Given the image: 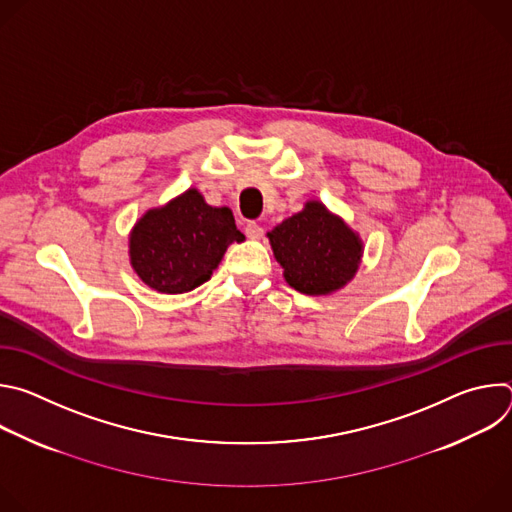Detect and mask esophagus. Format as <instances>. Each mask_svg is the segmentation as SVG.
<instances>
[{"label":"esophagus","mask_w":512,"mask_h":512,"mask_svg":"<svg viewBox=\"0 0 512 512\" xmlns=\"http://www.w3.org/2000/svg\"><path fill=\"white\" fill-rule=\"evenodd\" d=\"M245 233H247L249 239H261L263 237V227H259L257 223H249L245 227Z\"/></svg>","instance_id":"obj_1"}]
</instances>
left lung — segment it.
I'll use <instances>...</instances> for the list:
<instances>
[{
    "label": "left lung",
    "instance_id": "left-lung-1",
    "mask_svg": "<svg viewBox=\"0 0 512 512\" xmlns=\"http://www.w3.org/2000/svg\"><path fill=\"white\" fill-rule=\"evenodd\" d=\"M267 239L287 285L306 296H328L350 283L364 251L360 235L320 200H308Z\"/></svg>",
    "mask_w": 512,
    "mask_h": 512
}]
</instances>
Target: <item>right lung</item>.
I'll return each instance as SVG.
<instances>
[{
    "label": "right lung",
    "instance_id": "right-lung-1",
    "mask_svg": "<svg viewBox=\"0 0 512 512\" xmlns=\"http://www.w3.org/2000/svg\"><path fill=\"white\" fill-rule=\"evenodd\" d=\"M243 241L231 208L210 206L188 188L137 218L129 233V263L160 294H186L210 279L231 243Z\"/></svg>",
    "mask_w": 512,
    "mask_h": 512
}]
</instances>
